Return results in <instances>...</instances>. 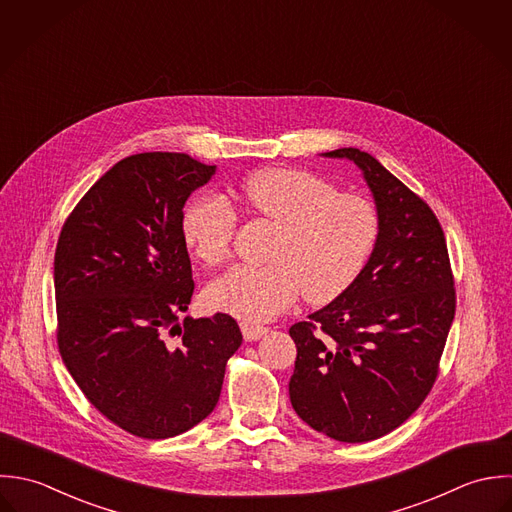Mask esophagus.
Here are the masks:
<instances>
[{
	"label": "esophagus",
	"mask_w": 512,
	"mask_h": 512,
	"mask_svg": "<svg viewBox=\"0 0 512 512\" xmlns=\"http://www.w3.org/2000/svg\"><path fill=\"white\" fill-rule=\"evenodd\" d=\"M240 330H242V336L246 341L260 340L262 336L268 334L266 326H260V324H254V322H242Z\"/></svg>",
	"instance_id": "34e87169"
}]
</instances>
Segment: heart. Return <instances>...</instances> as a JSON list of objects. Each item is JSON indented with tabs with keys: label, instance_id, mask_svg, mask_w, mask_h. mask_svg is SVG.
I'll list each match as a JSON object with an SVG mask.
<instances>
[{
	"label": "heart",
	"instance_id": "obj_1",
	"mask_svg": "<svg viewBox=\"0 0 512 512\" xmlns=\"http://www.w3.org/2000/svg\"><path fill=\"white\" fill-rule=\"evenodd\" d=\"M236 196L246 214L276 228L268 264L234 266L206 288L210 308L242 320L276 318L300 292L310 304L336 300L361 274L379 238L373 202L338 192L314 172H254ZM180 230L200 262L218 266L230 256L236 216L224 200L204 196L186 206Z\"/></svg>",
	"mask_w": 512,
	"mask_h": 512
}]
</instances>
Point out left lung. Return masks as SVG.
<instances>
[{
    "mask_svg": "<svg viewBox=\"0 0 512 512\" xmlns=\"http://www.w3.org/2000/svg\"><path fill=\"white\" fill-rule=\"evenodd\" d=\"M373 192L377 244L355 282L308 322L290 328L298 357L294 411L341 443H367L405 423L425 401L455 318V280L443 228L429 204L359 149Z\"/></svg>",
    "mask_w": 512,
    "mask_h": 512,
    "instance_id": "1",
    "label": "left lung"
}]
</instances>
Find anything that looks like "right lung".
I'll list each match as a JSON object with an SVG mask.
<instances>
[{"label": "right lung", "instance_id": "1", "mask_svg": "<svg viewBox=\"0 0 512 512\" xmlns=\"http://www.w3.org/2000/svg\"><path fill=\"white\" fill-rule=\"evenodd\" d=\"M216 167L141 153L105 172L67 216L55 248L57 345L111 423L169 439L218 403L242 343L234 318H184L194 282L180 220Z\"/></svg>", "mask_w": 512, "mask_h": 512}]
</instances>
